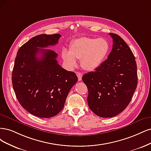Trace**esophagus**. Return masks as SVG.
Segmentation results:
<instances>
[{
    "label": "esophagus",
    "instance_id": "1",
    "mask_svg": "<svg viewBox=\"0 0 151 151\" xmlns=\"http://www.w3.org/2000/svg\"><path fill=\"white\" fill-rule=\"evenodd\" d=\"M76 75L78 76V81H81L82 80V73L80 72H77Z\"/></svg>",
    "mask_w": 151,
    "mask_h": 151
}]
</instances>
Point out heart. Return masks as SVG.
<instances>
[{
  "label": "heart",
  "mask_w": 151,
  "mask_h": 151,
  "mask_svg": "<svg viewBox=\"0 0 151 151\" xmlns=\"http://www.w3.org/2000/svg\"><path fill=\"white\" fill-rule=\"evenodd\" d=\"M109 51L110 43L105 38L81 37L71 42L69 52L63 51L62 58L70 68L76 66L77 60L83 69L93 71L102 65Z\"/></svg>",
  "instance_id": "1"
}]
</instances>
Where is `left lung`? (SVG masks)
Segmentation results:
<instances>
[{
  "label": "left lung",
  "mask_w": 151,
  "mask_h": 151,
  "mask_svg": "<svg viewBox=\"0 0 151 151\" xmlns=\"http://www.w3.org/2000/svg\"><path fill=\"white\" fill-rule=\"evenodd\" d=\"M107 60L82 77L87 86L90 109L101 117H113L129 105L137 85V65L132 51L117 35Z\"/></svg>",
  "instance_id": "left-lung-1"
}]
</instances>
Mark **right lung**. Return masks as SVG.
<instances>
[{"instance_id":"obj_1","label":"right lung","mask_w":151,"mask_h":151,"mask_svg":"<svg viewBox=\"0 0 151 151\" xmlns=\"http://www.w3.org/2000/svg\"><path fill=\"white\" fill-rule=\"evenodd\" d=\"M61 36L55 34L32 37L19 48L14 62L12 82L17 99L24 109L38 117L59 114L78 81L74 72L58 64L57 53L41 49L56 45Z\"/></svg>"}]
</instances>
